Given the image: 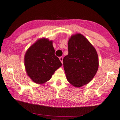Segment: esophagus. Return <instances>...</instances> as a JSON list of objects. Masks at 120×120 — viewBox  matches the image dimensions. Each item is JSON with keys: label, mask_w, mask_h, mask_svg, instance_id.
Instances as JSON below:
<instances>
[{"label": "esophagus", "mask_w": 120, "mask_h": 120, "mask_svg": "<svg viewBox=\"0 0 120 120\" xmlns=\"http://www.w3.org/2000/svg\"><path fill=\"white\" fill-rule=\"evenodd\" d=\"M60 61L62 62V63H63V57H60Z\"/></svg>", "instance_id": "1"}]
</instances>
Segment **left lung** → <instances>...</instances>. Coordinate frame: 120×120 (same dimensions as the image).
I'll use <instances>...</instances> for the list:
<instances>
[{
  "label": "left lung",
  "mask_w": 120,
  "mask_h": 120,
  "mask_svg": "<svg viewBox=\"0 0 120 120\" xmlns=\"http://www.w3.org/2000/svg\"><path fill=\"white\" fill-rule=\"evenodd\" d=\"M68 52L63 60L67 79L73 86L81 87L89 83L98 71V53L80 34L72 35L69 39Z\"/></svg>",
  "instance_id": "8db88e82"
}]
</instances>
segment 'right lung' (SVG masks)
Masks as SVG:
<instances>
[{"instance_id": "add662e5", "label": "right lung", "mask_w": 120, "mask_h": 120, "mask_svg": "<svg viewBox=\"0 0 120 120\" xmlns=\"http://www.w3.org/2000/svg\"><path fill=\"white\" fill-rule=\"evenodd\" d=\"M55 52L52 41L46 38L39 39L27 49L24 64L27 75L34 83H45L62 66Z\"/></svg>"}]
</instances>
